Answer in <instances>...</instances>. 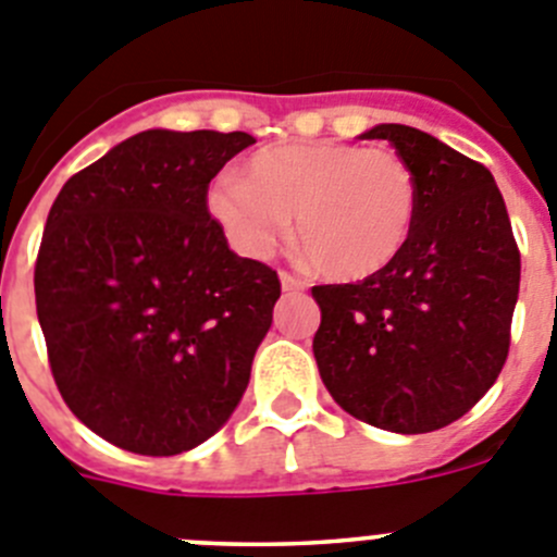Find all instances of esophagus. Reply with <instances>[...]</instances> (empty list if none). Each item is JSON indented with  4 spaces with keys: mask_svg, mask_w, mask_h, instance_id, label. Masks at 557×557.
<instances>
[{
    "mask_svg": "<svg viewBox=\"0 0 557 557\" xmlns=\"http://www.w3.org/2000/svg\"><path fill=\"white\" fill-rule=\"evenodd\" d=\"M280 285H283L285 294H297V290H305V283L299 277L288 272H280Z\"/></svg>",
    "mask_w": 557,
    "mask_h": 557,
    "instance_id": "34e87169",
    "label": "esophagus"
}]
</instances>
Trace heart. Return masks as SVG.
Returning a JSON list of instances; mask_svg holds the SVG:
<instances>
[{
  "mask_svg": "<svg viewBox=\"0 0 557 557\" xmlns=\"http://www.w3.org/2000/svg\"><path fill=\"white\" fill-rule=\"evenodd\" d=\"M413 169L399 154L341 141L274 144L224 174L208 210L230 244L267 258L290 227L305 258L333 280H366L399 258L416 222Z\"/></svg>",
  "mask_w": 557,
  "mask_h": 557,
  "instance_id": "heart-1",
  "label": "heart"
}]
</instances>
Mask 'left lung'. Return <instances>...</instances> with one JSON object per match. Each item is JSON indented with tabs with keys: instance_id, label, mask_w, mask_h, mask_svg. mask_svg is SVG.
<instances>
[{
	"instance_id": "1",
	"label": "left lung",
	"mask_w": 557,
	"mask_h": 557,
	"mask_svg": "<svg viewBox=\"0 0 557 557\" xmlns=\"http://www.w3.org/2000/svg\"><path fill=\"white\" fill-rule=\"evenodd\" d=\"M380 138L413 169L419 205L399 258L360 283L313 285V355L330 397L372 428L416 435L472 410L503 372L522 260L478 160L405 124Z\"/></svg>"
}]
</instances>
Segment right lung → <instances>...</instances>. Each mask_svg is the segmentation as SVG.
<instances>
[{"label": "right lung", "instance_id": "right-lung-1", "mask_svg": "<svg viewBox=\"0 0 557 557\" xmlns=\"http://www.w3.org/2000/svg\"><path fill=\"white\" fill-rule=\"evenodd\" d=\"M249 133L144 129L74 174L35 263L60 397L135 455H180L224 428L272 327L277 272L227 247L208 185Z\"/></svg>", "mask_w": 557, "mask_h": 557}]
</instances>
